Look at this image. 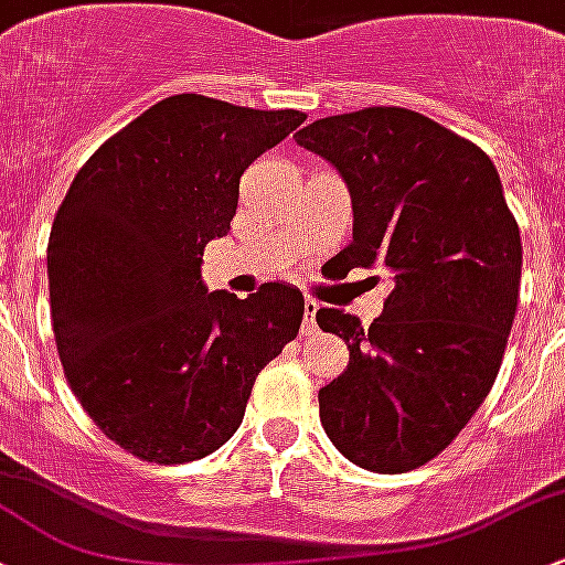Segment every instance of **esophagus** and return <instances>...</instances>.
Here are the masks:
<instances>
[{
	"mask_svg": "<svg viewBox=\"0 0 565 565\" xmlns=\"http://www.w3.org/2000/svg\"><path fill=\"white\" fill-rule=\"evenodd\" d=\"M317 311L319 302L313 298H306V302H302V332H306V335H313V332H317Z\"/></svg>",
	"mask_w": 565,
	"mask_h": 565,
	"instance_id": "esophagus-1",
	"label": "esophagus"
}]
</instances>
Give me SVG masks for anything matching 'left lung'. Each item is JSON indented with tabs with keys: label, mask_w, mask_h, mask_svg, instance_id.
<instances>
[{
	"label": "left lung",
	"mask_w": 565,
	"mask_h": 565,
	"mask_svg": "<svg viewBox=\"0 0 565 565\" xmlns=\"http://www.w3.org/2000/svg\"><path fill=\"white\" fill-rule=\"evenodd\" d=\"M295 140L347 181V270L382 265L395 284L371 328L317 311L349 347L347 371L319 390L322 427L354 466L412 471L455 441L492 390L518 313L520 227L490 157L423 113H341Z\"/></svg>",
	"instance_id": "obj_1"
}]
</instances>
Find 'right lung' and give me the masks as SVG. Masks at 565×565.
Returning a JSON list of instances; mask_svg holds the SVG:
<instances>
[{
	"label": "right lung",
	"mask_w": 565,
	"mask_h": 565,
	"mask_svg": "<svg viewBox=\"0 0 565 565\" xmlns=\"http://www.w3.org/2000/svg\"><path fill=\"white\" fill-rule=\"evenodd\" d=\"M306 121L175 94L105 140L47 237L58 360L94 425L159 466L216 452L254 379L295 341L300 289L207 292L205 243L230 233L241 175Z\"/></svg>",
	"instance_id": "right-lung-1"
}]
</instances>
